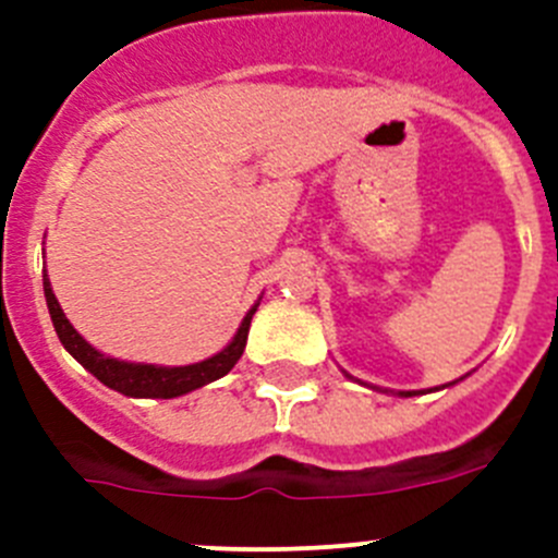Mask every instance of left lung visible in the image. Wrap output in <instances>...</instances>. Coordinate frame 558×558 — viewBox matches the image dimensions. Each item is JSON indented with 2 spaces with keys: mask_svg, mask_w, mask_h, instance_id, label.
<instances>
[{
  "mask_svg": "<svg viewBox=\"0 0 558 558\" xmlns=\"http://www.w3.org/2000/svg\"><path fill=\"white\" fill-rule=\"evenodd\" d=\"M405 397H411V393H405Z\"/></svg>",
  "mask_w": 558,
  "mask_h": 558,
  "instance_id": "8db88e82",
  "label": "left lung"
}]
</instances>
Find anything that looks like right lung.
I'll list each match as a JSON object with an SVG mask.
<instances>
[{
    "label": "right lung",
    "mask_w": 558,
    "mask_h": 558,
    "mask_svg": "<svg viewBox=\"0 0 558 558\" xmlns=\"http://www.w3.org/2000/svg\"><path fill=\"white\" fill-rule=\"evenodd\" d=\"M44 295H47V307L52 315V324H56V332L61 338L63 349H66L72 357L81 363L83 368L95 374L102 386L113 388V391L125 393V397H153V399H172L181 397V393H190L195 388L206 386V383H215L223 374H229L234 368V363L240 360L245 349V340H248V327L251 315L256 313V304L248 310V315L243 318L240 329H236L234 340L223 352H218L215 357L204 360V363H192V366H145V363H125V360H113L100 354L97 349H92L81 335L75 332V327L66 322L61 304H58L56 293L49 288V279L44 274Z\"/></svg>",
    "instance_id": "obj_1"
}]
</instances>
